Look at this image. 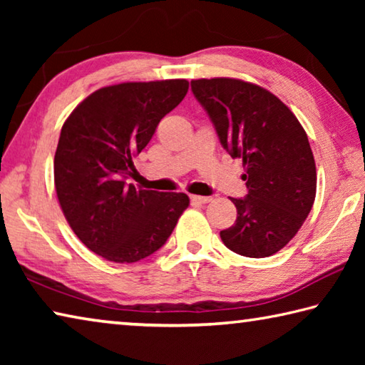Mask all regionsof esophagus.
<instances>
[{"label":"esophagus","mask_w":365,"mask_h":365,"mask_svg":"<svg viewBox=\"0 0 365 365\" xmlns=\"http://www.w3.org/2000/svg\"><path fill=\"white\" fill-rule=\"evenodd\" d=\"M190 200L193 205H206V202H209L212 200L211 196H200V195H191Z\"/></svg>","instance_id":"34e87169"}]
</instances>
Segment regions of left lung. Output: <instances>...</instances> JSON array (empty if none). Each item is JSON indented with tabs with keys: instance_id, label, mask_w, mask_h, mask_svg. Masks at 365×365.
I'll return each mask as SVG.
<instances>
[{
	"instance_id": "left-lung-1",
	"label": "left lung",
	"mask_w": 365,
	"mask_h": 365,
	"mask_svg": "<svg viewBox=\"0 0 365 365\" xmlns=\"http://www.w3.org/2000/svg\"><path fill=\"white\" fill-rule=\"evenodd\" d=\"M220 145L242 158L248 195L232 197L237 220L220 238L246 257H267L288 245L316 200L317 174L296 115L262 86L237 78L191 80Z\"/></svg>"
}]
</instances>
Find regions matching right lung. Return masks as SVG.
<instances>
[{"mask_svg": "<svg viewBox=\"0 0 365 365\" xmlns=\"http://www.w3.org/2000/svg\"><path fill=\"white\" fill-rule=\"evenodd\" d=\"M188 91L187 80L104 86L67 117L54 154L61 209L86 248L128 264L163 248L190 205L185 193L137 190L132 158Z\"/></svg>", "mask_w": 365, "mask_h": 365, "instance_id": "right-lung-1", "label": "right lung"}]
</instances>
